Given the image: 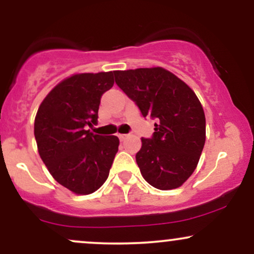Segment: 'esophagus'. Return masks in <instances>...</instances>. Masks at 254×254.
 Segmentation results:
<instances>
[{
    "mask_svg": "<svg viewBox=\"0 0 254 254\" xmlns=\"http://www.w3.org/2000/svg\"><path fill=\"white\" fill-rule=\"evenodd\" d=\"M118 137H119V139H121V141H123V139L127 138V135H125V133H119Z\"/></svg>",
    "mask_w": 254,
    "mask_h": 254,
    "instance_id": "obj_1",
    "label": "esophagus"
}]
</instances>
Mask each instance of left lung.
I'll list each match as a JSON object with an SVG mask.
<instances>
[{"mask_svg":"<svg viewBox=\"0 0 254 254\" xmlns=\"http://www.w3.org/2000/svg\"><path fill=\"white\" fill-rule=\"evenodd\" d=\"M113 72L142 116L156 119L153 136L142 137L136 154L142 177L159 190L179 188L196 170L205 143V116L197 95L160 66Z\"/></svg>","mask_w":254,"mask_h":254,"instance_id":"obj_1","label":"left lung"}]
</instances>
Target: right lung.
<instances>
[{"label":"right lung","instance_id":"1","mask_svg":"<svg viewBox=\"0 0 254 254\" xmlns=\"http://www.w3.org/2000/svg\"><path fill=\"white\" fill-rule=\"evenodd\" d=\"M113 71L76 74L46 95L34 121L38 151L54 179L76 194L97 191L118 151L117 136L90 132L100 99L115 83Z\"/></svg>","mask_w":254,"mask_h":254}]
</instances>
